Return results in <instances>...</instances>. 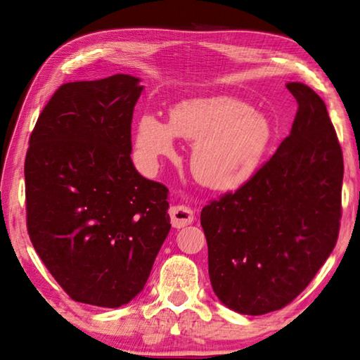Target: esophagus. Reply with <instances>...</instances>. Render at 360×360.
Instances as JSON below:
<instances>
[{
  "label": "esophagus",
  "instance_id": "1",
  "mask_svg": "<svg viewBox=\"0 0 360 360\" xmlns=\"http://www.w3.org/2000/svg\"><path fill=\"white\" fill-rule=\"evenodd\" d=\"M172 226L176 229H182L193 221V210L188 209L187 205H173L170 209Z\"/></svg>",
  "mask_w": 360,
  "mask_h": 360
}]
</instances>
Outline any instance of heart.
Wrapping results in <instances>:
<instances>
[{"label": "heart", "instance_id": "b5f03b06", "mask_svg": "<svg viewBox=\"0 0 360 360\" xmlns=\"http://www.w3.org/2000/svg\"><path fill=\"white\" fill-rule=\"evenodd\" d=\"M193 142L190 170L205 188L235 192L254 179L271 148L274 128L263 112L231 96L187 98L174 105L168 122L143 114L136 127V147L143 162L158 168L173 158L174 139Z\"/></svg>", "mask_w": 360, "mask_h": 360}]
</instances>
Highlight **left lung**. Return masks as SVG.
I'll return each instance as SVG.
<instances>
[{"label":"left lung","instance_id":"1","mask_svg":"<svg viewBox=\"0 0 360 360\" xmlns=\"http://www.w3.org/2000/svg\"><path fill=\"white\" fill-rule=\"evenodd\" d=\"M298 110L275 155L246 186L201 212L209 275L240 314L281 309L309 285L339 236L343 156L326 105L300 82Z\"/></svg>","mask_w":360,"mask_h":360}]
</instances>
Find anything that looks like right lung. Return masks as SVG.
Returning a JSON list of instances; mask_svg holds the SVG:
<instances>
[{"instance_id": "add662e5", "label": "right lung", "mask_w": 360, "mask_h": 360, "mask_svg": "<svg viewBox=\"0 0 360 360\" xmlns=\"http://www.w3.org/2000/svg\"><path fill=\"white\" fill-rule=\"evenodd\" d=\"M128 74L62 85L25 162L27 232L72 300L127 304L170 232L168 188L136 170L131 120L143 86Z\"/></svg>"}]
</instances>
